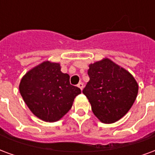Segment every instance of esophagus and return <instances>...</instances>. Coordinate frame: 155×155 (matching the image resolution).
<instances>
[{
    "label": "esophagus",
    "instance_id": "34e87169",
    "mask_svg": "<svg viewBox=\"0 0 155 155\" xmlns=\"http://www.w3.org/2000/svg\"><path fill=\"white\" fill-rule=\"evenodd\" d=\"M77 86L79 87V88H80L81 90H82V89H83V88H84V84L82 83V82H80V83L77 84Z\"/></svg>",
    "mask_w": 155,
    "mask_h": 155
}]
</instances>
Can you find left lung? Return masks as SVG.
Listing matches in <instances>:
<instances>
[{
	"mask_svg": "<svg viewBox=\"0 0 155 155\" xmlns=\"http://www.w3.org/2000/svg\"><path fill=\"white\" fill-rule=\"evenodd\" d=\"M89 81L83 89L93 113L104 123L118 121L136 100L138 84L129 72L109 59L90 64Z\"/></svg>",
	"mask_w": 155,
	"mask_h": 155,
	"instance_id": "left-lung-1",
	"label": "left lung"
}]
</instances>
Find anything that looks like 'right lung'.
Here are the masks:
<instances>
[{"label":"right lung","mask_w":155,"mask_h":155,"mask_svg":"<svg viewBox=\"0 0 155 155\" xmlns=\"http://www.w3.org/2000/svg\"><path fill=\"white\" fill-rule=\"evenodd\" d=\"M19 92L34 115L53 122L68 113L81 90L70 84V75L61 71L59 63L44 61L25 74Z\"/></svg>","instance_id":"1"}]
</instances>
